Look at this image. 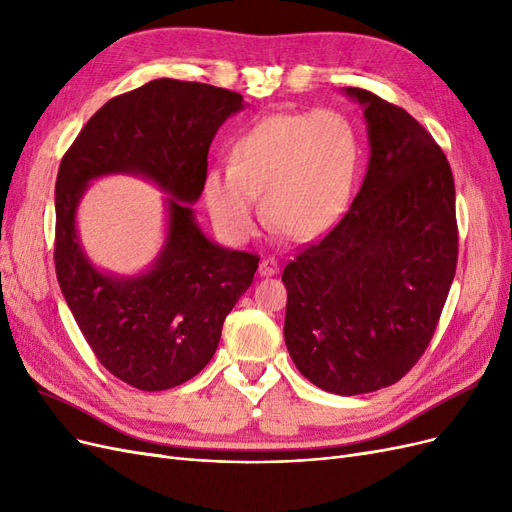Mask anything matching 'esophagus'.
Returning <instances> with one entry per match:
<instances>
[{"mask_svg":"<svg viewBox=\"0 0 512 512\" xmlns=\"http://www.w3.org/2000/svg\"><path fill=\"white\" fill-rule=\"evenodd\" d=\"M258 273L262 277H271V275H277L280 273V262H277L275 258H262L260 265H258Z\"/></svg>","mask_w":512,"mask_h":512,"instance_id":"34e87169","label":"esophagus"}]
</instances>
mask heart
Returning <instances> with one entry per match:
<instances>
[{"label":"heart","mask_w":512,"mask_h":512,"mask_svg":"<svg viewBox=\"0 0 512 512\" xmlns=\"http://www.w3.org/2000/svg\"><path fill=\"white\" fill-rule=\"evenodd\" d=\"M356 164L350 121L329 108L275 113L256 121L230 147L228 166L205 175L203 198L220 235L243 243L265 220L294 241L327 230L344 211Z\"/></svg>","instance_id":"b5f03b06"}]
</instances>
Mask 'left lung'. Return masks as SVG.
<instances>
[{
    "mask_svg": "<svg viewBox=\"0 0 512 512\" xmlns=\"http://www.w3.org/2000/svg\"><path fill=\"white\" fill-rule=\"evenodd\" d=\"M346 94L365 108L367 175L344 218L286 265L284 339L309 382L361 395L404 378L427 350L459 237L442 147L404 108Z\"/></svg>",
    "mask_w": 512,
    "mask_h": 512,
    "instance_id": "left-lung-1",
    "label": "left lung"
}]
</instances>
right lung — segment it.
Returning <instances> with one entry per match:
<instances>
[{"instance_id":"right-lung-1","label":"right lung","mask_w":512,"mask_h":512,"mask_svg":"<svg viewBox=\"0 0 512 512\" xmlns=\"http://www.w3.org/2000/svg\"><path fill=\"white\" fill-rule=\"evenodd\" d=\"M241 108L237 91L156 79L108 100L59 164L57 282L98 361L134 389L166 391L194 378L254 280L260 258L209 241L192 209L213 136ZM113 172L141 174L171 194L163 252L136 278L98 272L75 237V207L88 181Z\"/></svg>"}]
</instances>
